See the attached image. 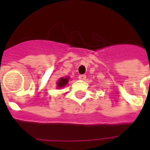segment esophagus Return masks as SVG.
I'll return each mask as SVG.
<instances>
[{"label": "esophagus", "mask_w": 150, "mask_h": 150, "mask_svg": "<svg viewBox=\"0 0 150 150\" xmlns=\"http://www.w3.org/2000/svg\"><path fill=\"white\" fill-rule=\"evenodd\" d=\"M86 75H79V79H80V80H85L86 79Z\"/></svg>", "instance_id": "34e87169"}]
</instances>
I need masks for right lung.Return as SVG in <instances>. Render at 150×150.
<instances>
[{
	"instance_id": "add662e5",
	"label": "right lung",
	"mask_w": 150,
	"mask_h": 150,
	"mask_svg": "<svg viewBox=\"0 0 150 150\" xmlns=\"http://www.w3.org/2000/svg\"><path fill=\"white\" fill-rule=\"evenodd\" d=\"M67 82H68V78H61L59 79V83H57L58 88H62V87L66 86V84L67 83Z\"/></svg>"
}]
</instances>
